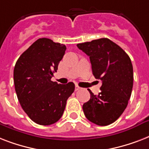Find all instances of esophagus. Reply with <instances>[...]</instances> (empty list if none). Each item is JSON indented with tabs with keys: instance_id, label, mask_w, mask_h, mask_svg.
Wrapping results in <instances>:
<instances>
[{
	"instance_id": "34e87169",
	"label": "esophagus",
	"mask_w": 149,
	"mask_h": 149,
	"mask_svg": "<svg viewBox=\"0 0 149 149\" xmlns=\"http://www.w3.org/2000/svg\"><path fill=\"white\" fill-rule=\"evenodd\" d=\"M79 90H80V87H79V86H75V91H79Z\"/></svg>"
}]
</instances>
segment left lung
<instances>
[{
  "label": "left lung",
  "mask_w": 149,
  "mask_h": 149,
  "mask_svg": "<svg viewBox=\"0 0 149 149\" xmlns=\"http://www.w3.org/2000/svg\"><path fill=\"white\" fill-rule=\"evenodd\" d=\"M90 57L96 79L102 81L100 92L83 105L84 114L90 121L106 126L118 120L132 95L133 66L126 52L116 43L103 38L77 44Z\"/></svg>",
  "instance_id": "8db88e82"
}]
</instances>
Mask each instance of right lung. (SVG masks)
I'll return each mask as SVG.
<instances>
[{
	"label": "right lung",
	"instance_id": "add662e5",
	"mask_svg": "<svg viewBox=\"0 0 149 149\" xmlns=\"http://www.w3.org/2000/svg\"><path fill=\"white\" fill-rule=\"evenodd\" d=\"M65 49V45L49 38H39L16 62L14 82L17 99L36 124L50 125L57 122L75 90L72 82L58 84L51 80Z\"/></svg>",
	"mask_w": 149,
	"mask_h": 149
}]
</instances>
